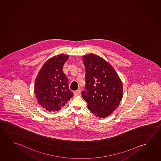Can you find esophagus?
I'll list each match as a JSON object with an SVG mask.
<instances>
[{
  "instance_id": "34e87169",
  "label": "esophagus",
  "mask_w": 161,
  "mask_h": 161,
  "mask_svg": "<svg viewBox=\"0 0 161 161\" xmlns=\"http://www.w3.org/2000/svg\"><path fill=\"white\" fill-rule=\"evenodd\" d=\"M80 93H81V92H80V90H77V91L74 92V96H79V95H80Z\"/></svg>"
}]
</instances>
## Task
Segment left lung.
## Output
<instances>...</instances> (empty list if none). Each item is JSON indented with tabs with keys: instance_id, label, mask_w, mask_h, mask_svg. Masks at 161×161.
Segmentation results:
<instances>
[{
	"instance_id": "1",
	"label": "left lung",
	"mask_w": 161,
	"mask_h": 161,
	"mask_svg": "<svg viewBox=\"0 0 161 161\" xmlns=\"http://www.w3.org/2000/svg\"><path fill=\"white\" fill-rule=\"evenodd\" d=\"M86 69V89L82 97L89 111L100 118L111 115L120 104L123 83L112 65L97 55L83 57Z\"/></svg>"
}]
</instances>
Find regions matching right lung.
<instances>
[{"label":"right lung","instance_id":"1","mask_svg":"<svg viewBox=\"0 0 161 161\" xmlns=\"http://www.w3.org/2000/svg\"><path fill=\"white\" fill-rule=\"evenodd\" d=\"M68 55L60 54L48 59L35 79L34 92L39 105L49 112L61 109L73 93L69 89L68 79L63 71Z\"/></svg>","mask_w":161,"mask_h":161}]
</instances>
